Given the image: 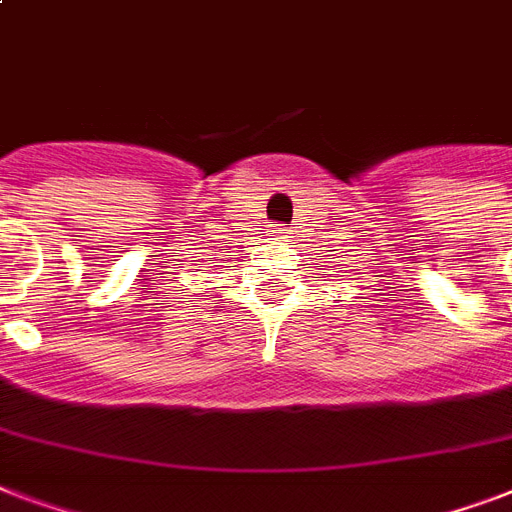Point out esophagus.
Returning <instances> with one entry per match:
<instances>
[{
    "mask_svg": "<svg viewBox=\"0 0 512 512\" xmlns=\"http://www.w3.org/2000/svg\"><path fill=\"white\" fill-rule=\"evenodd\" d=\"M273 233H276L279 239H289V236H284V233H287V231H284V228H276V231H273Z\"/></svg>",
    "mask_w": 512,
    "mask_h": 512,
    "instance_id": "34e87169",
    "label": "esophagus"
}]
</instances>
